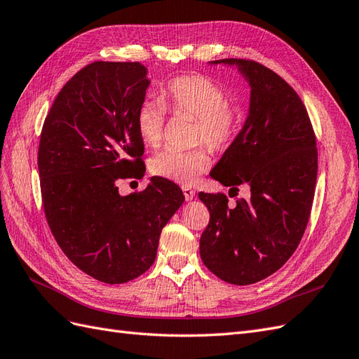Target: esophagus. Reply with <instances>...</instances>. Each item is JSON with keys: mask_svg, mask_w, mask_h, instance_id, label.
Wrapping results in <instances>:
<instances>
[{"mask_svg": "<svg viewBox=\"0 0 359 359\" xmlns=\"http://www.w3.org/2000/svg\"><path fill=\"white\" fill-rule=\"evenodd\" d=\"M182 191H183V196H185L187 200H192V198L196 197V191L192 189L191 187H183Z\"/></svg>", "mask_w": 359, "mask_h": 359, "instance_id": "obj_1", "label": "esophagus"}]
</instances>
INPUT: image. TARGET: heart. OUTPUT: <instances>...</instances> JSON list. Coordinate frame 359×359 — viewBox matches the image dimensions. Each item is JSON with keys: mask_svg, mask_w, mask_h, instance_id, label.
I'll return each mask as SVG.
<instances>
[{"mask_svg": "<svg viewBox=\"0 0 359 359\" xmlns=\"http://www.w3.org/2000/svg\"><path fill=\"white\" fill-rule=\"evenodd\" d=\"M161 101L174 115L197 118L196 144L205 142L214 151H226L241 132L243 107L227 100L226 89L206 76L189 74L170 80L161 88ZM163 107L156 100H144L136 109L135 126L145 145L156 147L162 141L167 118ZM209 167L210 156L203 147L189 151L163 149L149 163L153 176L180 185L194 183Z\"/></svg>", "mask_w": 359, "mask_h": 359, "instance_id": "b5f03b06", "label": "heart"}]
</instances>
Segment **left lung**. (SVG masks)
Masks as SVG:
<instances>
[{"instance_id": "left-lung-1", "label": "left lung", "mask_w": 359, "mask_h": 359, "mask_svg": "<svg viewBox=\"0 0 359 359\" xmlns=\"http://www.w3.org/2000/svg\"><path fill=\"white\" fill-rule=\"evenodd\" d=\"M249 81L250 110L236 141L210 171L224 187L247 185L249 198L200 192L209 224L200 256L219 279L256 283L278 271L296 252L308 224L317 180L316 133L303 101L287 81L261 63L223 59Z\"/></svg>"}]
</instances>
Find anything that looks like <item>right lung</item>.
I'll use <instances>...</instances> for the list:
<instances>
[{"instance_id": "add662e5", "label": "right lung", "mask_w": 359, "mask_h": 359, "mask_svg": "<svg viewBox=\"0 0 359 359\" xmlns=\"http://www.w3.org/2000/svg\"><path fill=\"white\" fill-rule=\"evenodd\" d=\"M149 85L140 62L89 63L62 88L41 133L42 205L54 240L76 267L110 285L151 267L163 226L185 201L162 177L118 192V180L144 176L135 115Z\"/></svg>"}]
</instances>
